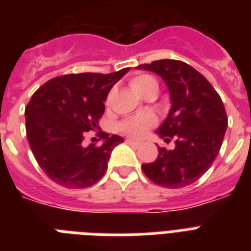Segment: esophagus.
I'll return each mask as SVG.
<instances>
[{
	"label": "esophagus",
	"mask_w": 251,
	"mask_h": 251,
	"mask_svg": "<svg viewBox=\"0 0 251 251\" xmlns=\"http://www.w3.org/2000/svg\"><path fill=\"white\" fill-rule=\"evenodd\" d=\"M126 143H127V145H130V146H134V147H139V146L142 145V142L133 141V139H127V141H126Z\"/></svg>",
	"instance_id": "1"
}]
</instances>
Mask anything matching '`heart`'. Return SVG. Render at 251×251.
I'll use <instances>...</instances> for the list:
<instances>
[{"label": "heart", "mask_w": 251, "mask_h": 251, "mask_svg": "<svg viewBox=\"0 0 251 251\" xmlns=\"http://www.w3.org/2000/svg\"><path fill=\"white\" fill-rule=\"evenodd\" d=\"M129 84L134 92H137L143 98L149 94H157V90H159L157 80L149 74L135 75L130 79ZM155 124H156V120L152 114H141V116H135V117L126 118L120 122L118 130L127 137L142 138Z\"/></svg>", "instance_id": "heart-1"}]
</instances>
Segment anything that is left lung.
Masks as SVG:
<instances>
[{
    "label": "left lung",
    "instance_id": "8db88e82",
    "mask_svg": "<svg viewBox=\"0 0 251 251\" xmlns=\"http://www.w3.org/2000/svg\"><path fill=\"white\" fill-rule=\"evenodd\" d=\"M156 73L165 82L172 108L156 133L175 149L157 147L153 163L142 165L153 183L179 189L199 179L218 156L228 117L222 99L204 76L177 60H159L138 66Z\"/></svg>",
    "mask_w": 251,
    "mask_h": 251
}]
</instances>
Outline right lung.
<instances>
[{
	"label": "right lung",
	"mask_w": 251,
	"mask_h": 251,
	"mask_svg": "<svg viewBox=\"0 0 251 251\" xmlns=\"http://www.w3.org/2000/svg\"><path fill=\"white\" fill-rule=\"evenodd\" d=\"M129 72L80 73L48 80L25 106V133L37 164L49 178L68 189L90 187L101 178L110 153L124 139L100 131L101 146H84L99 129L110 88Z\"/></svg>",
	"instance_id": "1"
}]
</instances>
